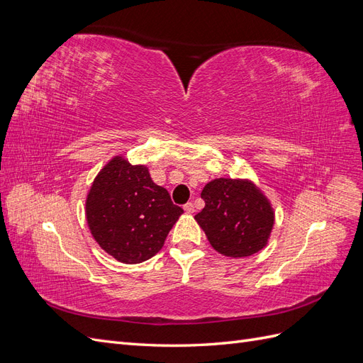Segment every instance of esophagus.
I'll return each instance as SVG.
<instances>
[{
  "label": "esophagus",
  "instance_id": "esophagus-1",
  "mask_svg": "<svg viewBox=\"0 0 363 363\" xmlns=\"http://www.w3.org/2000/svg\"><path fill=\"white\" fill-rule=\"evenodd\" d=\"M183 208H184V212H186V213H194V211H195L192 203H186V204L183 206Z\"/></svg>",
  "mask_w": 363,
  "mask_h": 363
}]
</instances>
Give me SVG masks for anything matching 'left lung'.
I'll use <instances>...</instances> for the list:
<instances>
[{"label": "left lung", "instance_id": "left-lung-1", "mask_svg": "<svg viewBox=\"0 0 363 363\" xmlns=\"http://www.w3.org/2000/svg\"><path fill=\"white\" fill-rule=\"evenodd\" d=\"M206 206L195 215L211 245L228 257H247L267 245L274 212L248 180L216 179L204 186Z\"/></svg>", "mask_w": 363, "mask_h": 363}]
</instances>
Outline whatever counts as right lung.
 Returning a JSON list of instances; mask_svg holds the SVG:
<instances>
[{
  "instance_id": "obj_1",
  "label": "right lung",
  "mask_w": 363,
  "mask_h": 363,
  "mask_svg": "<svg viewBox=\"0 0 363 363\" xmlns=\"http://www.w3.org/2000/svg\"><path fill=\"white\" fill-rule=\"evenodd\" d=\"M183 208L151 180L144 164L113 157L96 175L86 200V219L100 247L123 263L151 259L163 247Z\"/></svg>"
}]
</instances>
